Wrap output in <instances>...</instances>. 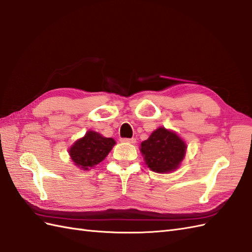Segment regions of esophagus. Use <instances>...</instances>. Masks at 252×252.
<instances>
[{
    "label": "esophagus",
    "mask_w": 252,
    "mask_h": 252,
    "mask_svg": "<svg viewBox=\"0 0 252 252\" xmlns=\"http://www.w3.org/2000/svg\"><path fill=\"white\" fill-rule=\"evenodd\" d=\"M121 140H122V142H125V143H130V144H135L136 143V138H134V137H132V138H122Z\"/></svg>",
    "instance_id": "esophagus-1"
}]
</instances>
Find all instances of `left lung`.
<instances>
[{"label":"left lung","instance_id":"8db88e82","mask_svg":"<svg viewBox=\"0 0 252 252\" xmlns=\"http://www.w3.org/2000/svg\"><path fill=\"white\" fill-rule=\"evenodd\" d=\"M187 145L176 133L159 127L140 144L146 164L153 172L169 173L177 169L184 160Z\"/></svg>","mask_w":252,"mask_h":252}]
</instances>
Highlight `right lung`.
Returning a JSON list of instances; mask_svg holds the SVG:
<instances>
[{"label": "right lung", "mask_w": 252, "mask_h": 252, "mask_svg": "<svg viewBox=\"0 0 252 252\" xmlns=\"http://www.w3.org/2000/svg\"><path fill=\"white\" fill-rule=\"evenodd\" d=\"M116 144L112 137H104L94 131H88L84 137L72 145L68 154L76 166L88 171L107 157Z\"/></svg>", "instance_id": "1"}]
</instances>
